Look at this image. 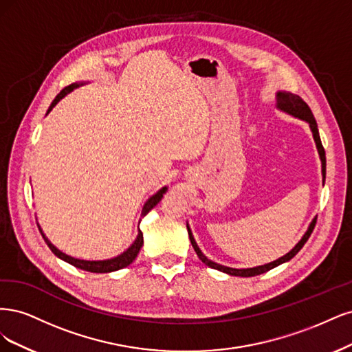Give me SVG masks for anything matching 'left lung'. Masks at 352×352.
Returning a JSON list of instances; mask_svg holds the SVG:
<instances>
[{
	"mask_svg": "<svg viewBox=\"0 0 352 352\" xmlns=\"http://www.w3.org/2000/svg\"><path fill=\"white\" fill-rule=\"evenodd\" d=\"M275 99H276V104H275V108L280 112H285V114L294 117V118H298L301 121H305L309 124L310 127V131L313 134V139H314V143H316V147H317V152H319V157H320V162H322V178H323V184H324V178H326V156H324V149L322 146V142H320V135H319V129H317V122L313 117V112L311 109L309 108V105L305 104V102L297 96L294 95L291 92H287V90H278V92L275 94ZM316 217L313 218V221L310 222L307 231L304 232V235L301 236V240L294 245L291 250L283 254L282 257L274 260V262L270 263H266V265H260V266H254V267H243V269H236V267H230V266H223V265H219L217 262H213V260L208 258L205 254H203V252L200 250V247L197 245L195 236H192V232H191V228L190 225L187 222V231H188V236H190V241H191V245L192 248H195V252L197 253L199 258L201 260L203 263L208 265L209 267L212 269H217V270H221L223 272V274L226 275H231V276H241V278H248V276H256V275H262L265 274V272L274 269L282 263L285 262H289V260L296 256L302 245L305 244V241L309 240V236L311 235L313 230H314V225H316Z\"/></svg>",
	"mask_w": 352,
	"mask_h": 352,
	"instance_id": "8db88e82",
	"label": "left lung"
}]
</instances>
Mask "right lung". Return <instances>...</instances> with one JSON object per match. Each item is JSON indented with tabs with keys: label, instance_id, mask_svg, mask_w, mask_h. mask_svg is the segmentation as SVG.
<instances>
[{
	"label": "right lung",
	"instance_id": "obj_1",
	"mask_svg": "<svg viewBox=\"0 0 352 352\" xmlns=\"http://www.w3.org/2000/svg\"><path fill=\"white\" fill-rule=\"evenodd\" d=\"M86 83H89V82H76V83H73V85H70V86L64 87V89L61 90V92H60L58 95H56L55 99L52 100V104L50 105V108H48V111H47V116L50 114V112L52 111V108H54L56 104H58V102H60L63 98H65L67 95L72 94L74 89L80 87V86H83V85H86ZM166 191H168V186H164L162 188L157 190V191L155 192V195H152L149 199H147V200L144 201V205H143V208H142V218L146 217V214L149 213V212L157 205V203L161 201V199L164 197V195H165ZM139 223H140V221H139ZM38 226H39V231H41V234H42V236H43L45 243L48 244V247L51 248V252H52L56 257L64 260V262H67V263L73 265L74 267H78V269L86 270V272H94V274H109V272H116V270L127 267V266L133 262V260H134L135 257H138V254H139V252H140V248H142V245H143V232H142L140 228H139L138 236H135V240L130 244V247L127 248V250H124L121 254H118V256H116V257L104 258V260H85V258H77V257L65 254L64 252L60 250V248H56V247L50 241V238L43 234V231H42L39 223H38Z\"/></svg>",
	"mask_w": 352,
	"mask_h": 352
}]
</instances>
